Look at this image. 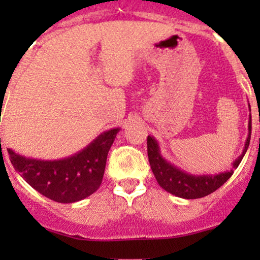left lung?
<instances>
[{"label": "left lung", "instance_id": "1", "mask_svg": "<svg viewBox=\"0 0 260 260\" xmlns=\"http://www.w3.org/2000/svg\"><path fill=\"white\" fill-rule=\"evenodd\" d=\"M249 111H250V106H249ZM250 135L251 115L249 114L248 137H246L242 154L233 162V169L230 171L219 172V174L215 175L190 174V172L175 166L174 164L169 162L162 156L159 143L157 142L156 138L153 136H148L147 137V153H148V161L151 165L152 172H153L158 185L167 192L172 193L177 198L200 199L204 196H208L214 191H216L220 186L224 185L234 174V170L239 166L246 149H248L249 142H250Z\"/></svg>", "mask_w": 260, "mask_h": 260}]
</instances>
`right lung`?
<instances>
[{
  "mask_svg": "<svg viewBox=\"0 0 260 260\" xmlns=\"http://www.w3.org/2000/svg\"><path fill=\"white\" fill-rule=\"evenodd\" d=\"M119 131V127L104 131L77 153L60 159L30 158L11 148L7 151L15 170L31 187L56 203L72 204L99 188L107 156Z\"/></svg>",
  "mask_w": 260,
  "mask_h": 260,
  "instance_id": "obj_1",
  "label": "right lung"
}]
</instances>
